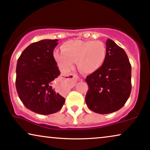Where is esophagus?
<instances>
[{"instance_id":"obj_1","label":"esophagus","mask_w":150,"mask_h":150,"mask_svg":"<svg viewBox=\"0 0 150 150\" xmlns=\"http://www.w3.org/2000/svg\"><path fill=\"white\" fill-rule=\"evenodd\" d=\"M73 79L75 81H77V79H78V76H77L76 74L72 73V74H71V75H68V76H65L64 77H63V78L61 79V82L62 83H67L69 79ZM55 90L57 91L56 88H55Z\"/></svg>"}]
</instances>
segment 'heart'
I'll use <instances>...</instances> for the list:
<instances>
[{
    "mask_svg": "<svg viewBox=\"0 0 150 150\" xmlns=\"http://www.w3.org/2000/svg\"><path fill=\"white\" fill-rule=\"evenodd\" d=\"M62 53L55 52V60L63 69L71 70L74 62L83 73H93L105 62L106 47L101 41L70 40L61 47Z\"/></svg>",
    "mask_w": 150,
    "mask_h": 150,
    "instance_id": "obj_1",
    "label": "heart"
}]
</instances>
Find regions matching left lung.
I'll use <instances>...</instances> for the list:
<instances>
[{"label": "left lung", "instance_id": "8db88e82", "mask_svg": "<svg viewBox=\"0 0 150 150\" xmlns=\"http://www.w3.org/2000/svg\"><path fill=\"white\" fill-rule=\"evenodd\" d=\"M106 52L103 64L86 79L88 85L86 105L92 111L101 115L121 109L132 90V69L126 53L110 39L106 41Z\"/></svg>", "mask_w": 150, "mask_h": 150}]
</instances>
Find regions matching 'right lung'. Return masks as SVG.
Masks as SVG:
<instances>
[{
    "label": "right lung",
    "instance_id": "right-lung-1",
    "mask_svg": "<svg viewBox=\"0 0 150 150\" xmlns=\"http://www.w3.org/2000/svg\"><path fill=\"white\" fill-rule=\"evenodd\" d=\"M57 40H42L26 48L17 62L16 88L25 106L40 115H51L62 108L65 99L55 93L53 80L60 72L53 57Z\"/></svg>",
    "mask_w": 150,
    "mask_h": 150
}]
</instances>
